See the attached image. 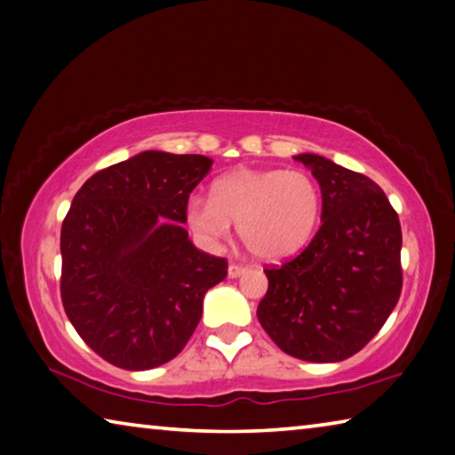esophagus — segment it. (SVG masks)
<instances>
[{"label": "esophagus", "mask_w": 455, "mask_h": 455, "mask_svg": "<svg viewBox=\"0 0 455 455\" xmlns=\"http://www.w3.org/2000/svg\"><path fill=\"white\" fill-rule=\"evenodd\" d=\"M246 270H249V268L243 267V264H230V267H228V278H238V276H243Z\"/></svg>", "instance_id": "1"}]
</instances>
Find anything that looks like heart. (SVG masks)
I'll return each mask as SVG.
<instances>
[{"label":"heart","instance_id":"obj_1","mask_svg":"<svg viewBox=\"0 0 455 455\" xmlns=\"http://www.w3.org/2000/svg\"><path fill=\"white\" fill-rule=\"evenodd\" d=\"M185 212L203 244H225L235 222L246 249L272 262L308 244L320 220L322 193L299 169H236L212 185L211 196H188Z\"/></svg>","mask_w":455,"mask_h":455}]
</instances>
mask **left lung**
<instances>
[{"instance_id": "left-lung-1", "label": "left lung", "mask_w": 455, "mask_h": 455, "mask_svg": "<svg viewBox=\"0 0 455 455\" xmlns=\"http://www.w3.org/2000/svg\"><path fill=\"white\" fill-rule=\"evenodd\" d=\"M322 193V225L283 267L267 268L256 316L280 350L307 362H340L378 334L402 292V228L382 188L326 156H294Z\"/></svg>"}]
</instances>
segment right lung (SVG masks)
Instances as JSON below:
<instances>
[{
  "mask_svg": "<svg viewBox=\"0 0 455 455\" xmlns=\"http://www.w3.org/2000/svg\"><path fill=\"white\" fill-rule=\"evenodd\" d=\"M204 155L143 151L85 180L61 227V300L91 350L151 370L185 348L227 260L196 249L187 201L209 175Z\"/></svg>",
  "mask_w": 455,
  "mask_h": 455,
  "instance_id": "1",
  "label": "right lung"
}]
</instances>
